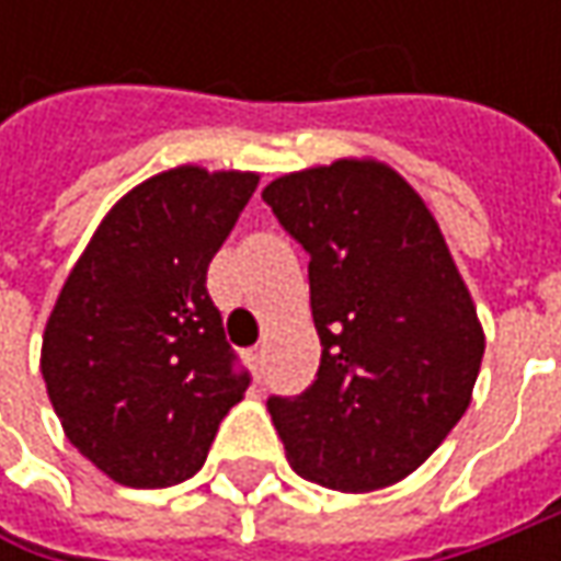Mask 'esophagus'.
Listing matches in <instances>:
<instances>
[{"mask_svg":"<svg viewBox=\"0 0 561 561\" xmlns=\"http://www.w3.org/2000/svg\"><path fill=\"white\" fill-rule=\"evenodd\" d=\"M249 358H252V365L262 371V368H265V346H255V350L249 353Z\"/></svg>","mask_w":561,"mask_h":561,"instance_id":"obj_1","label":"esophagus"}]
</instances>
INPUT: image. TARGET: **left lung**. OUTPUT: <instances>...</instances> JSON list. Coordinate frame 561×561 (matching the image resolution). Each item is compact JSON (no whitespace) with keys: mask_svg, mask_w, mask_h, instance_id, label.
<instances>
[{"mask_svg":"<svg viewBox=\"0 0 561 561\" xmlns=\"http://www.w3.org/2000/svg\"><path fill=\"white\" fill-rule=\"evenodd\" d=\"M309 252L321 365L268 412L293 471L340 493L409 478L465 415L484 328L440 225L377 159H336L262 190Z\"/></svg>","mask_w":561,"mask_h":561,"instance_id":"obj_1","label":"left lung"}]
</instances>
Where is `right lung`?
<instances>
[{"label": "right lung", "instance_id": "right-lung-1", "mask_svg": "<svg viewBox=\"0 0 561 561\" xmlns=\"http://www.w3.org/2000/svg\"><path fill=\"white\" fill-rule=\"evenodd\" d=\"M255 186V171L199 164L142 181L99 221L55 299L46 393L71 446L115 484L193 478L247 393L205 274Z\"/></svg>", "mask_w": 561, "mask_h": 561}]
</instances>
